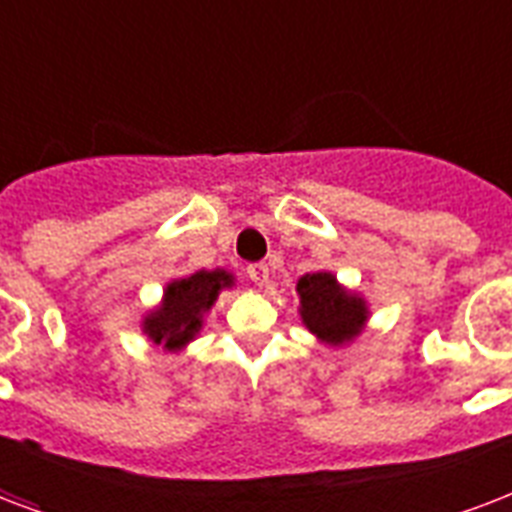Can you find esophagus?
<instances>
[{
    "label": "esophagus",
    "mask_w": 512,
    "mask_h": 512,
    "mask_svg": "<svg viewBox=\"0 0 512 512\" xmlns=\"http://www.w3.org/2000/svg\"><path fill=\"white\" fill-rule=\"evenodd\" d=\"M247 276L257 284V287H263V284L268 282V265H265V263L247 265Z\"/></svg>",
    "instance_id": "obj_1"
}]
</instances>
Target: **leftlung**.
<instances>
[{
    "mask_svg": "<svg viewBox=\"0 0 512 512\" xmlns=\"http://www.w3.org/2000/svg\"><path fill=\"white\" fill-rule=\"evenodd\" d=\"M298 295L300 317L306 327L330 346L349 343L354 335L362 333L368 319L365 300L343 290L333 273L317 271L300 276Z\"/></svg>",
    "mask_w": 512,
    "mask_h": 512,
    "instance_id": "left-lung-1",
    "label": "left lung"
}]
</instances>
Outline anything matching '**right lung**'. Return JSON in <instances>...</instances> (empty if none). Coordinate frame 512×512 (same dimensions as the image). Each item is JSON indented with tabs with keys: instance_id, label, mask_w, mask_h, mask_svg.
<instances>
[{
	"instance_id": "obj_1",
	"label": "right lung",
	"mask_w": 512,
	"mask_h": 512,
	"mask_svg": "<svg viewBox=\"0 0 512 512\" xmlns=\"http://www.w3.org/2000/svg\"><path fill=\"white\" fill-rule=\"evenodd\" d=\"M233 284L228 271H198L193 276L171 282L163 292L161 308H155L144 319V333L166 349H179L193 341L204 325V314L214 306L220 290Z\"/></svg>"
}]
</instances>
